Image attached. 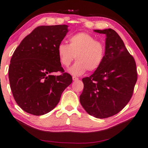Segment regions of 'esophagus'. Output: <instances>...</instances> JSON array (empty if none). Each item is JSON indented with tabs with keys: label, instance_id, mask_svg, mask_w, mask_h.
<instances>
[{
	"label": "esophagus",
	"instance_id": "obj_1",
	"mask_svg": "<svg viewBox=\"0 0 148 148\" xmlns=\"http://www.w3.org/2000/svg\"><path fill=\"white\" fill-rule=\"evenodd\" d=\"M72 78H73V80H74V81L78 80V78H77V77H75V76H73Z\"/></svg>",
	"mask_w": 148,
	"mask_h": 148
}]
</instances>
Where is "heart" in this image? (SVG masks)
<instances>
[{
    "label": "heart",
    "mask_w": 148,
    "mask_h": 148,
    "mask_svg": "<svg viewBox=\"0 0 148 148\" xmlns=\"http://www.w3.org/2000/svg\"><path fill=\"white\" fill-rule=\"evenodd\" d=\"M57 53L61 64L68 67L75 58L77 61L69 69L75 75H80L87 70L95 71L100 67L105 55V47L92 35L81 32L71 36L69 44L59 43Z\"/></svg>",
    "instance_id": "heart-1"
}]
</instances>
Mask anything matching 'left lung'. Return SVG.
I'll list each match as a JSON object with an SVG mask.
<instances>
[{"label":"left lung","instance_id":"obj_1","mask_svg":"<svg viewBox=\"0 0 148 148\" xmlns=\"http://www.w3.org/2000/svg\"><path fill=\"white\" fill-rule=\"evenodd\" d=\"M95 31L106 34L105 58L94 73L82 78L84 87L80 101L90 115L103 119L119 113L128 104L137 71L134 58L114 30Z\"/></svg>","mask_w":148,"mask_h":148}]
</instances>
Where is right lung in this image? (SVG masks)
<instances>
[{"mask_svg":"<svg viewBox=\"0 0 148 148\" xmlns=\"http://www.w3.org/2000/svg\"><path fill=\"white\" fill-rule=\"evenodd\" d=\"M68 31L66 25L38 26L14 50L9 80L14 100L26 112L41 116L50 112L72 82L57 53V46ZM58 71L62 74L53 75Z\"/></svg>","mask_w":148,"mask_h":148,"instance_id":"right-lung-1","label":"right lung"}]
</instances>
